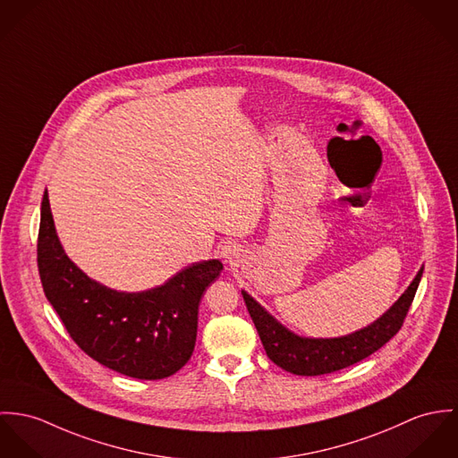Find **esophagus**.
I'll list each match as a JSON object with an SVG mask.
<instances>
[{"label":"esophagus","instance_id":"1","mask_svg":"<svg viewBox=\"0 0 458 458\" xmlns=\"http://www.w3.org/2000/svg\"><path fill=\"white\" fill-rule=\"evenodd\" d=\"M223 258L226 259V261H237L239 258H241V250H239V246H235V244H226L225 248H223Z\"/></svg>","mask_w":458,"mask_h":458}]
</instances>
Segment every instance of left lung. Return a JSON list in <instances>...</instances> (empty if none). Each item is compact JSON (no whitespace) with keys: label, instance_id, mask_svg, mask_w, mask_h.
Wrapping results in <instances>:
<instances>
[{"label":"left lung","instance_id":"obj_1","mask_svg":"<svg viewBox=\"0 0 458 458\" xmlns=\"http://www.w3.org/2000/svg\"><path fill=\"white\" fill-rule=\"evenodd\" d=\"M423 270H420L406 293L377 321L363 330L339 339H304L288 332L261 305L242 292L267 356L281 369L297 376H321L346 369L385 346L404 325Z\"/></svg>","mask_w":458,"mask_h":458}]
</instances>
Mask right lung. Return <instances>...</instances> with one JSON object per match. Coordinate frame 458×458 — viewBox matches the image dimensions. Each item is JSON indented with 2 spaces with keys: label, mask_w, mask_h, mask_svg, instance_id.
<instances>
[{
  "label": "right lung",
  "mask_w": 458,
  "mask_h": 458,
  "mask_svg": "<svg viewBox=\"0 0 458 458\" xmlns=\"http://www.w3.org/2000/svg\"><path fill=\"white\" fill-rule=\"evenodd\" d=\"M37 261L44 293L75 344L105 367L137 379H163L186 365L195 350L200 299L223 270L219 259H207L149 292L105 288L63 251L47 191Z\"/></svg>",
  "instance_id": "right-lung-1"
}]
</instances>
